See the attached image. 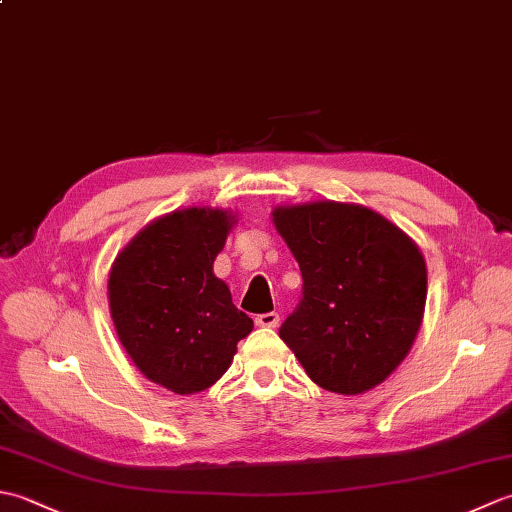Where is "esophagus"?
I'll use <instances>...</instances> for the list:
<instances>
[{"mask_svg": "<svg viewBox=\"0 0 512 512\" xmlns=\"http://www.w3.org/2000/svg\"><path fill=\"white\" fill-rule=\"evenodd\" d=\"M255 323L259 328H277L279 325V314L277 312H266V314H257Z\"/></svg>", "mask_w": 512, "mask_h": 512, "instance_id": "obj_1", "label": "esophagus"}]
</instances>
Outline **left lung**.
Listing matches in <instances>:
<instances>
[{
  "label": "left lung",
  "instance_id": "8db88e82",
  "mask_svg": "<svg viewBox=\"0 0 512 512\" xmlns=\"http://www.w3.org/2000/svg\"><path fill=\"white\" fill-rule=\"evenodd\" d=\"M303 299L279 330L306 374L343 396L374 389L405 361L424 317L418 244L363 204L314 200L273 209Z\"/></svg>",
  "mask_w": 512,
  "mask_h": 512
}]
</instances>
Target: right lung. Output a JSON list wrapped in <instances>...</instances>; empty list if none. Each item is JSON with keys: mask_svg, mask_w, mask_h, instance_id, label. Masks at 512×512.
<instances>
[{"mask_svg": "<svg viewBox=\"0 0 512 512\" xmlns=\"http://www.w3.org/2000/svg\"><path fill=\"white\" fill-rule=\"evenodd\" d=\"M235 222L211 206L171 211L138 231L112 264L107 299L118 339L140 372L173 394L215 385L253 332V319L213 273Z\"/></svg>", "mask_w": 512, "mask_h": 512, "instance_id": "right-lung-1", "label": "right lung"}]
</instances>
